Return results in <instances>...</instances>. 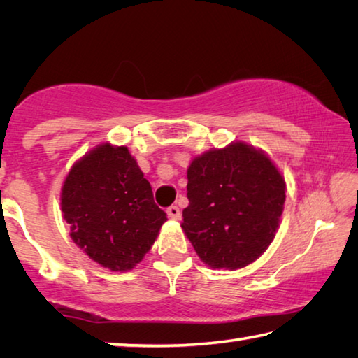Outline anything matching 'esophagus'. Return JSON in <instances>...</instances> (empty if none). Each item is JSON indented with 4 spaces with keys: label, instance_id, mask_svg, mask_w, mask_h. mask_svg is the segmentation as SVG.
I'll return each mask as SVG.
<instances>
[{
    "label": "esophagus",
    "instance_id": "34e87169",
    "mask_svg": "<svg viewBox=\"0 0 358 358\" xmlns=\"http://www.w3.org/2000/svg\"><path fill=\"white\" fill-rule=\"evenodd\" d=\"M167 215L172 217V220H180L181 217V213H180V208L175 207V205H172V207L167 208Z\"/></svg>",
    "mask_w": 358,
    "mask_h": 358
}]
</instances>
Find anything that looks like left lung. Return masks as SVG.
<instances>
[{
	"instance_id": "left-lung-1",
	"label": "left lung",
	"mask_w": 358,
	"mask_h": 358,
	"mask_svg": "<svg viewBox=\"0 0 358 358\" xmlns=\"http://www.w3.org/2000/svg\"><path fill=\"white\" fill-rule=\"evenodd\" d=\"M183 229L197 256L217 270L252 264L273 241L286 181L270 156L241 141L192 157Z\"/></svg>"
}]
</instances>
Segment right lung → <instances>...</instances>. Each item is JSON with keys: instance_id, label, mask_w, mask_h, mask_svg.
<instances>
[{"instance_id": "add662e5", "label": "right lung", "mask_w": 358, "mask_h": 358, "mask_svg": "<svg viewBox=\"0 0 358 358\" xmlns=\"http://www.w3.org/2000/svg\"><path fill=\"white\" fill-rule=\"evenodd\" d=\"M59 201L72 241L112 271L134 268L167 221L124 145L101 143L76 161Z\"/></svg>"}]
</instances>
